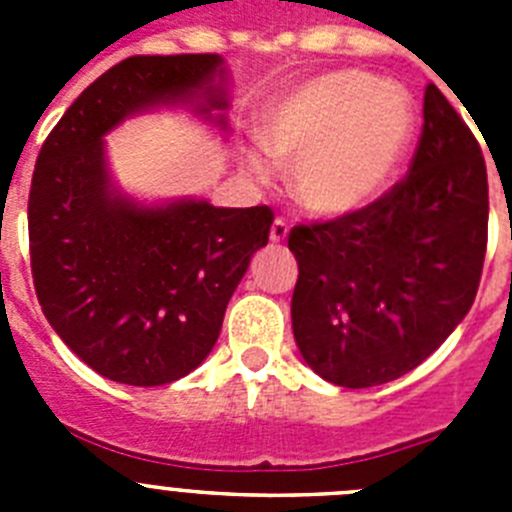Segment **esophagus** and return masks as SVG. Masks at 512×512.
I'll return each instance as SVG.
<instances>
[{
    "label": "esophagus",
    "instance_id": "obj_1",
    "mask_svg": "<svg viewBox=\"0 0 512 512\" xmlns=\"http://www.w3.org/2000/svg\"><path fill=\"white\" fill-rule=\"evenodd\" d=\"M287 235H289V225L284 223L282 217H277V220L271 223V230H269L271 243H284L287 241Z\"/></svg>",
    "mask_w": 512,
    "mask_h": 512
}]
</instances>
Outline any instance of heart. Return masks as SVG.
Segmentation results:
<instances>
[{
    "label": "heart",
    "instance_id": "obj_1",
    "mask_svg": "<svg viewBox=\"0 0 512 512\" xmlns=\"http://www.w3.org/2000/svg\"><path fill=\"white\" fill-rule=\"evenodd\" d=\"M413 99L364 71H328L279 94L261 115V148L246 169L269 179L292 164L289 189L302 210L341 220L366 210L392 182L413 138Z\"/></svg>",
    "mask_w": 512,
    "mask_h": 512
}]
</instances>
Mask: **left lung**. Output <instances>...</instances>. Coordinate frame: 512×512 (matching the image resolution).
<instances>
[{"instance_id": "8db88e82", "label": "left lung", "mask_w": 512, "mask_h": 512, "mask_svg": "<svg viewBox=\"0 0 512 512\" xmlns=\"http://www.w3.org/2000/svg\"><path fill=\"white\" fill-rule=\"evenodd\" d=\"M410 174L351 217L289 233L300 277L292 330L302 359L351 390L413 372L477 295L487 248V169L436 84Z\"/></svg>"}]
</instances>
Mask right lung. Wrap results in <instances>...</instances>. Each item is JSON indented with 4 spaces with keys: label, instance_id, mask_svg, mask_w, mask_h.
<instances>
[{
    "label": "right lung",
    "instance_id": "1",
    "mask_svg": "<svg viewBox=\"0 0 512 512\" xmlns=\"http://www.w3.org/2000/svg\"><path fill=\"white\" fill-rule=\"evenodd\" d=\"M153 110H187L228 135L223 56H133L112 66L43 143L27 205L43 315L84 364L133 387L176 382L210 356L274 220L264 205L125 192L104 138Z\"/></svg>",
    "mask_w": 512,
    "mask_h": 512
}]
</instances>
